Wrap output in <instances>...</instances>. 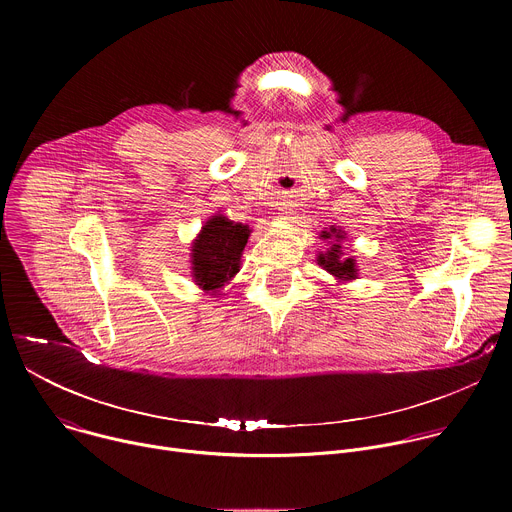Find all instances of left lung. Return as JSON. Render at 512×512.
<instances>
[{"label": "left lung", "instance_id": "left-lung-1", "mask_svg": "<svg viewBox=\"0 0 512 512\" xmlns=\"http://www.w3.org/2000/svg\"><path fill=\"white\" fill-rule=\"evenodd\" d=\"M320 239L328 241V249L318 253V265L326 269L338 283H348L358 279V265L354 257H346L342 249V241L346 239V233L342 229L330 227L328 231L320 233Z\"/></svg>", "mask_w": 512, "mask_h": 512}]
</instances>
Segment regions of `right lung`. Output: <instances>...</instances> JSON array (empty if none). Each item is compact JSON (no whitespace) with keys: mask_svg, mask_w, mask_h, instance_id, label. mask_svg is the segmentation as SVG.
<instances>
[{"mask_svg":"<svg viewBox=\"0 0 512 512\" xmlns=\"http://www.w3.org/2000/svg\"><path fill=\"white\" fill-rule=\"evenodd\" d=\"M251 237L249 225L216 212L202 225L190 247L192 281L212 298L225 296V285L241 271V257Z\"/></svg>","mask_w":512,"mask_h":512,"instance_id":"1","label":"right lung"}]
</instances>
